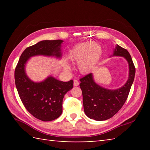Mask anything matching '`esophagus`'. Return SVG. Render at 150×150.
Wrapping results in <instances>:
<instances>
[{"label": "esophagus", "instance_id": "esophagus-1", "mask_svg": "<svg viewBox=\"0 0 150 150\" xmlns=\"http://www.w3.org/2000/svg\"><path fill=\"white\" fill-rule=\"evenodd\" d=\"M79 81L77 80L73 81V85H74L75 87H77V86L79 85Z\"/></svg>", "mask_w": 150, "mask_h": 150}]
</instances>
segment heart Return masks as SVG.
<instances>
[{
	"label": "heart",
	"instance_id": "b5f03b06",
	"mask_svg": "<svg viewBox=\"0 0 150 150\" xmlns=\"http://www.w3.org/2000/svg\"><path fill=\"white\" fill-rule=\"evenodd\" d=\"M101 51L94 42L81 43L76 45L71 53V59L79 62V69L83 73L89 72L98 64L101 57ZM65 69L69 70L70 66L66 64Z\"/></svg>",
	"mask_w": 150,
	"mask_h": 150
}]
</instances>
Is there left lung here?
Wrapping results in <instances>:
<instances>
[{"label":"left lung","instance_id":"left-lung-1","mask_svg":"<svg viewBox=\"0 0 150 150\" xmlns=\"http://www.w3.org/2000/svg\"><path fill=\"white\" fill-rule=\"evenodd\" d=\"M112 56L123 57L128 63V79L122 87L113 90L101 87L95 83L93 73L80 79L85 113L95 120H108L116 115L126 102L134 82L136 69L128 51L116 45Z\"/></svg>","mask_w":150,"mask_h":150}]
</instances>
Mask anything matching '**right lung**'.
I'll use <instances>...</instances> for the list:
<instances>
[{
    "instance_id": "1",
    "label": "right lung",
    "mask_w": 150,
    "mask_h": 150,
    "mask_svg": "<svg viewBox=\"0 0 150 150\" xmlns=\"http://www.w3.org/2000/svg\"><path fill=\"white\" fill-rule=\"evenodd\" d=\"M63 40H43L27 47L20 56L14 72L18 93L26 110L35 118L52 121L62 113L64 95L73 87V81L63 82L49 76L41 82H34L26 75L25 67L30 57L36 55L62 56Z\"/></svg>"
}]
</instances>
